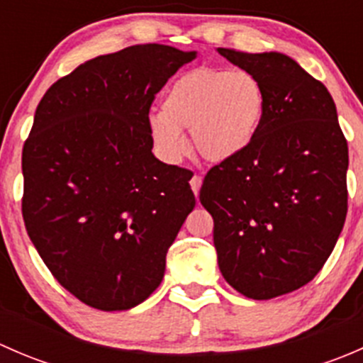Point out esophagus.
Wrapping results in <instances>:
<instances>
[{"mask_svg":"<svg viewBox=\"0 0 363 363\" xmlns=\"http://www.w3.org/2000/svg\"><path fill=\"white\" fill-rule=\"evenodd\" d=\"M189 184H191V189H193V193H195V195H199V191H200V186H202V177H200V175H193L191 177V181H189Z\"/></svg>","mask_w":363,"mask_h":363,"instance_id":"34e87169","label":"esophagus"}]
</instances>
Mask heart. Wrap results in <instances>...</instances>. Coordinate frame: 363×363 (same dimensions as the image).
Here are the masks:
<instances>
[{"label":"heart","mask_w":363,"mask_h":363,"mask_svg":"<svg viewBox=\"0 0 363 363\" xmlns=\"http://www.w3.org/2000/svg\"><path fill=\"white\" fill-rule=\"evenodd\" d=\"M265 112V89L250 69L200 67L179 77L149 117L152 142L163 158L175 161L186 151L182 131L205 161L221 163L242 155Z\"/></svg>","instance_id":"heart-1"}]
</instances>
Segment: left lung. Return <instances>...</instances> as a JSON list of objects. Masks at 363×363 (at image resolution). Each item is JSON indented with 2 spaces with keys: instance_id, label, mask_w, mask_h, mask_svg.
Returning <instances> with one entry per match:
<instances>
[{
  "instance_id": "1",
  "label": "left lung",
  "mask_w": 363,
  "mask_h": 363,
  "mask_svg": "<svg viewBox=\"0 0 363 363\" xmlns=\"http://www.w3.org/2000/svg\"><path fill=\"white\" fill-rule=\"evenodd\" d=\"M218 52L258 77L265 112L250 147L207 172L200 202L226 283L269 300L313 281L334 251L347 212V142L328 89L291 57Z\"/></svg>"
}]
</instances>
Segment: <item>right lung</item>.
Instances as JSON below:
<instances>
[{
    "label": "right lung",
    "mask_w": 363,
    "mask_h": 363,
    "mask_svg": "<svg viewBox=\"0 0 363 363\" xmlns=\"http://www.w3.org/2000/svg\"><path fill=\"white\" fill-rule=\"evenodd\" d=\"M196 52L126 47L47 89L23 149V218L57 283L86 306L126 311L160 286L195 207L189 170L151 152L156 94Z\"/></svg>",
    "instance_id": "1"
}]
</instances>
